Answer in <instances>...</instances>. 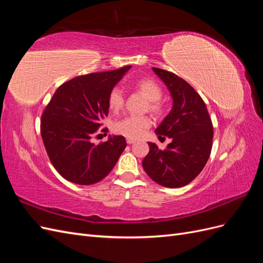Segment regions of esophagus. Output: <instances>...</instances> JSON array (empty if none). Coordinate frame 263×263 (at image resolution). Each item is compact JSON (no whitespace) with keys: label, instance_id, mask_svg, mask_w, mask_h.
I'll list each match as a JSON object with an SVG mask.
<instances>
[{"label":"esophagus","instance_id":"1","mask_svg":"<svg viewBox=\"0 0 263 263\" xmlns=\"http://www.w3.org/2000/svg\"><path fill=\"white\" fill-rule=\"evenodd\" d=\"M135 142V139H130V138H127V144L128 145H132Z\"/></svg>","mask_w":263,"mask_h":263}]
</instances>
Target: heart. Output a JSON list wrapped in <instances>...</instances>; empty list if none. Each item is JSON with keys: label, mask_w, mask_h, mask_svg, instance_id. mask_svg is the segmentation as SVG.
<instances>
[{"label": "heart", "mask_w": 263, "mask_h": 263, "mask_svg": "<svg viewBox=\"0 0 263 263\" xmlns=\"http://www.w3.org/2000/svg\"><path fill=\"white\" fill-rule=\"evenodd\" d=\"M135 87L149 100L148 108L151 113L157 116L163 113L164 106L160 100L162 98V90L157 82L148 78L140 79V80L135 83ZM107 104L108 107L114 110V112H118V110H121L124 107L125 95L119 87H113L109 91L107 97ZM151 124H153V121L148 116H127L119 119L114 124L113 130L124 137L137 139L144 136L146 132L151 127Z\"/></svg>", "instance_id": "obj_1"}]
</instances>
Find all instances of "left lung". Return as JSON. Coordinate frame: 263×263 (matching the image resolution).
I'll use <instances>...</instances> for the list:
<instances>
[{
    "mask_svg": "<svg viewBox=\"0 0 263 263\" xmlns=\"http://www.w3.org/2000/svg\"><path fill=\"white\" fill-rule=\"evenodd\" d=\"M168 86L173 106L155 133L172 139L165 149L148 142L142 168L158 184L181 187L192 182L208 162L213 146V124L201 95L185 80L163 69L153 68Z\"/></svg>",
    "mask_w": 263,
    "mask_h": 263,
    "instance_id": "1",
    "label": "left lung"
}]
</instances>
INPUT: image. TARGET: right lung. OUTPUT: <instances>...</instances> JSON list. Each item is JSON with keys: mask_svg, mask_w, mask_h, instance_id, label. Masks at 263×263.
Returning <instances> with one entry per match:
<instances>
[{"mask_svg": "<svg viewBox=\"0 0 263 263\" xmlns=\"http://www.w3.org/2000/svg\"><path fill=\"white\" fill-rule=\"evenodd\" d=\"M129 69L76 77L62 83L47 104L42 138L54 169L66 180L80 185L100 182L126 148L124 136L109 137L99 145L92 138L108 130L100 129L108 114V93Z\"/></svg>", "mask_w": 263, "mask_h": 263, "instance_id": "right-lung-1", "label": "right lung"}]
</instances>
